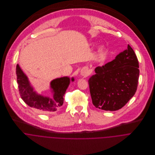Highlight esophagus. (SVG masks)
Segmentation results:
<instances>
[{
	"label": "esophagus",
	"mask_w": 155,
	"mask_h": 155,
	"mask_svg": "<svg viewBox=\"0 0 155 155\" xmlns=\"http://www.w3.org/2000/svg\"><path fill=\"white\" fill-rule=\"evenodd\" d=\"M89 73L88 70L87 69H86V68L83 69L82 70V71H81V75L83 76H88Z\"/></svg>",
	"instance_id": "obj_1"
}]
</instances>
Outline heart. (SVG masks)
I'll return each mask as SVG.
<instances>
[{
  "instance_id": "b5f03b06",
  "label": "heart",
  "mask_w": 155,
  "mask_h": 155,
  "mask_svg": "<svg viewBox=\"0 0 155 155\" xmlns=\"http://www.w3.org/2000/svg\"><path fill=\"white\" fill-rule=\"evenodd\" d=\"M100 49H103V48H102V47H101Z\"/></svg>"
}]
</instances>
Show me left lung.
Returning <instances> with one entry per match:
<instances>
[{
  "label": "left lung",
  "instance_id": "1",
  "mask_svg": "<svg viewBox=\"0 0 155 155\" xmlns=\"http://www.w3.org/2000/svg\"><path fill=\"white\" fill-rule=\"evenodd\" d=\"M139 64L130 45L115 59L95 68L89 79L94 106L100 109L116 111L123 107L134 95L138 86Z\"/></svg>",
  "mask_w": 155,
  "mask_h": 155
}]
</instances>
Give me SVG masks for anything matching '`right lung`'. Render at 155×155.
<instances>
[{
    "mask_svg": "<svg viewBox=\"0 0 155 155\" xmlns=\"http://www.w3.org/2000/svg\"><path fill=\"white\" fill-rule=\"evenodd\" d=\"M17 83L20 94L22 100L30 107L38 110L49 113L57 110V107L61 106L64 103V95L66 91L70 79L68 77H63L54 79L51 82V88L53 98L39 95L33 91L27 76L24 73L18 64L16 67ZM74 81V78H71Z\"/></svg>",
    "mask_w": 155,
    "mask_h": 155,
    "instance_id": "right-lung-1",
    "label": "right lung"
}]
</instances>
